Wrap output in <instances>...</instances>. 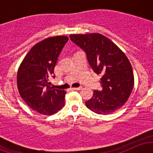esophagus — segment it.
<instances>
[{"label": "esophagus", "mask_w": 153, "mask_h": 153, "mask_svg": "<svg viewBox=\"0 0 153 153\" xmlns=\"http://www.w3.org/2000/svg\"><path fill=\"white\" fill-rule=\"evenodd\" d=\"M72 90L73 91H78V90H81L82 87H78V88H72Z\"/></svg>", "instance_id": "esophagus-1"}]
</instances>
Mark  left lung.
Wrapping results in <instances>:
<instances>
[{"mask_svg": "<svg viewBox=\"0 0 153 153\" xmlns=\"http://www.w3.org/2000/svg\"><path fill=\"white\" fill-rule=\"evenodd\" d=\"M71 41L85 52L88 61L101 74V91H94L85 106L99 114H108L127 101L134 87V74L125 54L109 39L98 33L70 35Z\"/></svg>", "mask_w": 153, "mask_h": 153, "instance_id": "8db88e82", "label": "left lung"}]
</instances>
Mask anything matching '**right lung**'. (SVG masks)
Here are the masks:
<instances>
[{
    "instance_id": "1",
    "label": "right lung",
    "mask_w": 153,
    "mask_h": 153,
    "mask_svg": "<svg viewBox=\"0 0 153 153\" xmlns=\"http://www.w3.org/2000/svg\"><path fill=\"white\" fill-rule=\"evenodd\" d=\"M68 37H48L34 45L23 59L17 73L21 97L31 109L44 115L57 113L65 106L66 91L50 86L59 54Z\"/></svg>"
}]
</instances>
